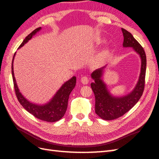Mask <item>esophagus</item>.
I'll list each match as a JSON object with an SVG mask.
<instances>
[{
	"mask_svg": "<svg viewBox=\"0 0 159 159\" xmlns=\"http://www.w3.org/2000/svg\"><path fill=\"white\" fill-rule=\"evenodd\" d=\"M80 80H81V83L83 84V85H87V84L88 83V82H89V79H88V77H87V76H84L81 78Z\"/></svg>",
	"mask_w": 159,
	"mask_h": 159,
	"instance_id": "obj_1",
	"label": "esophagus"
}]
</instances>
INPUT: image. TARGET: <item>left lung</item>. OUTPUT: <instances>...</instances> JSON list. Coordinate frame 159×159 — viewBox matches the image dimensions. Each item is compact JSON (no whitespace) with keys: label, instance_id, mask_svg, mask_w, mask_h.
<instances>
[{"label":"left lung","instance_id":"1","mask_svg":"<svg viewBox=\"0 0 159 159\" xmlns=\"http://www.w3.org/2000/svg\"><path fill=\"white\" fill-rule=\"evenodd\" d=\"M124 35V47H132L141 57V66L139 80L134 89L127 95L115 97L107 89L106 84L101 77L106 66L93 71L91 74L94 82L91 87L95 95V112L104 120H112L122 116L133 108L142 96L145 87L146 71V55L143 47L134 38L133 35L124 29H121Z\"/></svg>","mask_w":159,"mask_h":159}]
</instances>
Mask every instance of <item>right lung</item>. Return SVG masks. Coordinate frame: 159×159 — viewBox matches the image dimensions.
Masks as SVG:
<instances>
[{
	"label": "right lung",
	"instance_id": "add662e5",
	"mask_svg": "<svg viewBox=\"0 0 159 159\" xmlns=\"http://www.w3.org/2000/svg\"><path fill=\"white\" fill-rule=\"evenodd\" d=\"M41 29V27L37 28L32 33H30L29 35L26 36V38L24 39L22 43L19 46V48L22 47L26 43H27L29 40L31 39L32 37L35 35L37 32L39 31ZM15 55L16 52L14 53L12 60L11 73L16 95L20 104L29 113L41 120L49 121V122H55V121H59L60 119H61L65 115L67 110V102H68L70 94L76 85V78L75 76H73L72 79H70L69 80H67L64 83L48 103L45 104H37L32 103L22 96V94L20 92L18 85H17L14 73H13V65Z\"/></svg>",
	"mask_w": 159,
	"mask_h": 159
}]
</instances>
